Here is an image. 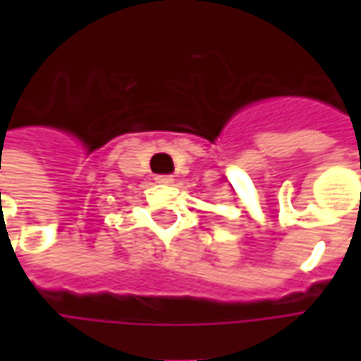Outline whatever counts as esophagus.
Instances as JSON below:
<instances>
[{
  "instance_id": "1",
  "label": "esophagus",
  "mask_w": 361,
  "mask_h": 361,
  "mask_svg": "<svg viewBox=\"0 0 361 361\" xmlns=\"http://www.w3.org/2000/svg\"><path fill=\"white\" fill-rule=\"evenodd\" d=\"M173 180L174 178L171 174H159V176H157V183H160V185H171Z\"/></svg>"
}]
</instances>
